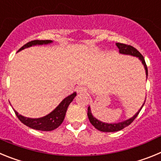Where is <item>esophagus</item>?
Instances as JSON below:
<instances>
[{"label":"esophagus","instance_id":"1","mask_svg":"<svg viewBox=\"0 0 161 161\" xmlns=\"http://www.w3.org/2000/svg\"><path fill=\"white\" fill-rule=\"evenodd\" d=\"M76 91H77L78 93H85L87 92V89H86V88L83 87V86H79L76 89Z\"/></svg>","mask_w":161,"mask_h":161}]
</instances>
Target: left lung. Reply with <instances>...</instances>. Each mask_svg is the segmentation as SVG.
Returning a JSON list of instances; mask_svg holds the SVG:
<instances>
[{"mask_svg":"<svg viewBox=\"0 0 161 161\" xmlns=\"http://www.w3.org/2000/svg\"><path fill=\"white\" fill-rule=\"evenodd\" d=\"M116 46H117L118 48L119 49V53L120 54H122V55H131V56H134V57L138 58L139 60L141 61V63L143 64V67H144L145 73H146V77L147 78V65H146V63H145L144 58H143V55L139 53L136 48L130 46V45H126V44L117 42V43H116ZM144 103L145 102H143V104L142 105L140 109H139L131 118L126 119V120L122 121V122H119V123H104V122H102V121H100L99 119H97V118H95L94 116H93V114H92V111H91L90 106L88 107V113H87L88 118H89V122L91 123V124L93 125L95 128L97 129L98 130H101V131H103V132L119 131V130L125 128L126 126H129V125H130V123L135 120V119L137 117V115L139 114V113L140 112L141 109L143 108Z\"/></svg>","mask_w":161,"mask_h":161,"instance_id":"left-lung-1","label":"left lung"}]
</instances>
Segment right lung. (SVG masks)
Masks as SVG:
<instances>
[{"label":"right lung","mask_w":161,"mask_h":161,"mask_svg":"<svg viewBox=\"0 0 161 161\" xmlns=\"http://www.w3.org/2000/svg\"><path fill=\"white\" fill-rule=\"evenodd\" d=\"M52 42H53L52 40L31 41V42H29L28 43L24 45L22 47L20 48L18 50V52L33 46L48 45V44H51ZM76 96V93L74 92L73 93H72V94H70L67 97H65L64 100H62V102L52 112H50L48 114L45 115L43 117L38 118V119H31V118L25 117V116H22V114H19L18 112H17L14 109V110L15 114H16L17 117L18 118V119L23 124H25V126H29V127L32 129H35V130H42V131H50V130H53L56 129L58 126H60L61 123H63L68 106L70 105V103L73 101V99Z\"/></svg>","instance_id":"obj_1"}]
</instances>
